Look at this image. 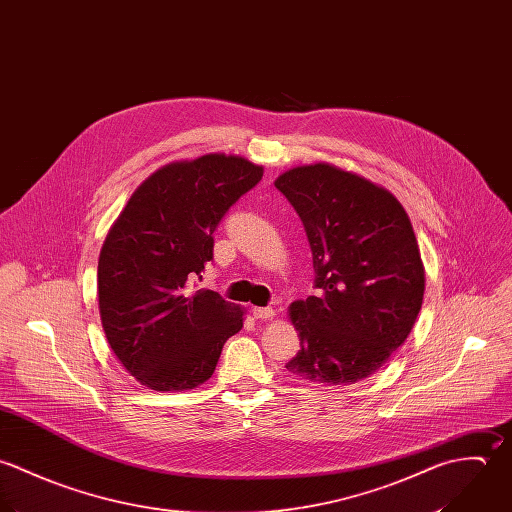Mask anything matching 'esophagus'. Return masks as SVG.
Wrapping results in <instances>:
<instances>
[{"mask_svg": "<svg viewBox=\"0 0 512 512\" xmlns=\"http://www.w3.org/2000/svg\"><path fill=\"white\" fill-rule=\"evenodd\" d=\"M253 316L259 320H269L275 316V310L271 307H255L253 308Z\"/></svg>", "mask_w": 512, "mask_h": 512, "instance_id": "obj_1", "label": "esophagus"}]
</instances>
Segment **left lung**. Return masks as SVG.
<instances>
[{
  "instance_id": "1",
  "label": "left lung",
  "mask_w": 512,
  "mask_h": 512,
  "mask_svg": "<svg viewBox=\"0 0 512 512\" xmlns=\"http://www.w3.org/2000/svg\"><path fill=\"white\" fill-rule=\"evenodd\" d=\"M275 186L305 225L318 289L289 307L301 350L285 368L326 386L370 378L406 342L423 303L409 215L386 188L326 162L291 168Z\"/></svg>"
}]
</instances>
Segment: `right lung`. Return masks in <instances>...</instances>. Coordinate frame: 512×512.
I'll return each mask as SVG.
<instances>
[{"mask_svg": "<svg viewBox=\"0 0 512 512\" xmlns=\"http://www.w3.org/2000/svg\"><path fill=\"white\" fill-rule=\"evenodd\" d=\"M263 166L233 154L176 160L130 196L99 257L106 340L142 386L184 392L207 382L245 308L190 285L213 257L225 211L259 184Z\"/></svg>", "mask_w": 512, "mask_h": 512, "instance_id": "add662e5", "label": "right lung"}]
</instances>
